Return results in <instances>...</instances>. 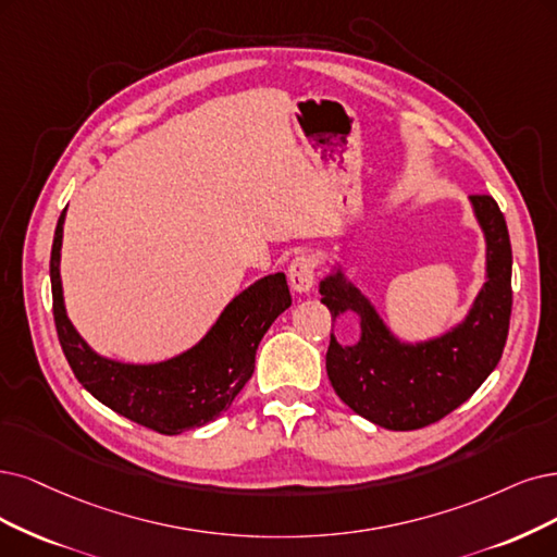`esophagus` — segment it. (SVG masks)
<instances>
[{"mask_svg":"<svg viewBox=\"0 0 557 557\" xmlns=\"http://www.w3.org/2000/svg\"><path fill=\"white\" fill-rule=\"evenodd\" d=\"M317 282V263L312 257L300 255L289 265V284L298 294H310Z\"/></svg>","mask_w":557,"mask_h":557,"instance_id":"esophagus-1","label":"esophagus"}]
</instances>
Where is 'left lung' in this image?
Returning <instances> with one entry per match:
<instances>
[{"label": "left lung", "instance_id": "8db88e82", "mask_svg": "<svg viewBox=\"0 0 557 557\" xmlns=\"http://www.w3.org/2000/svg\"><path fill=\"white\" fill-rule=\"evenodd\" d=\"M486 243V273L468 314L445 333L408 342L379 314L337 261L321 284L333 323L356 314L360 339L331 333L325 369L337 397L364 420L393 431L434 424L472 397L500 362L511 314V245L505 215L488 195L468 197Z\"/></svg>", "mask_w": 557, "mask_h": 557}]
</instances>
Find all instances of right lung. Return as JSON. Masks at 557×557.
I'll use <instances>...</instances> for the list:
<instances>
[{
  "label": "right lung",
  "mask_w": 557,
  "mask_h": 557,
  "mask_svg": "<svg viewBox=\"0 0 557 557\" xmlns=\"http://www.w3.org/2000/svg\"><path fill=\"white\" fill-rule=\"evenodd\" d=\"M66 209L54 230L50 282L59 344L75 379L114 413L164 436H176L220 418L250 381L261 337L292 305L284 273L265 275L234 296L209 333L188 351L160 362L112 360L96 354L66 314L59 271Z\"/></svg>",
  "instance_id": "add662e5"
}]
</instances>
